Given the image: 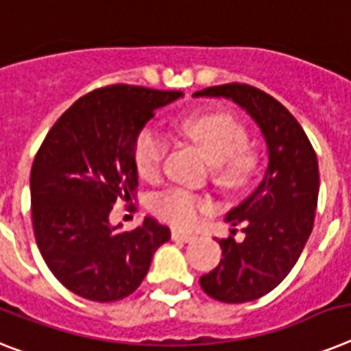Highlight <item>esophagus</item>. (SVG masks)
<instances>
[{
	"label": "esophagus",
	"mask_w": 351,
	"mask_h": 351,
	"mask_svg": "<svg viewBox=\"0 0 351 351\" xmlns=\"http://www.w3.org/2000/svg\"><path fill=\"white\" fill-rule=\"evenodd\" d=\"M171 240L182 241V243H191V241L196 240V236L191 234V232H184V230L173 229V230H171Z\"/></svg>",
	"instance_id": "34e87169"
}]
</instances>
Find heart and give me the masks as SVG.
Instances as JSON below:
<instances>
[{
    "mask_svg": "<svg viewBox=\"0 0 351 351\" xmlns=\"http://www.w3.org/2000/svg\"><path fill=\"white\" fill-rule=\"evenodd\" d=\"M182 135L202 147L209 160L218 166V180L236 187L249 180L258 167V153L245 146L247 131L227 113H205L180 122ZM167 153V141L155 128H144L133 147L136 173L144 180H156ZM151 210L158 218L176 227H193L205 213L210 202L182 187L164 191L151 198Z\"/></svg>",
    "mask_w": 351,
    "mask_h": 351,
    "instance_id": "b5f03b06",
    "label": "heart"
}]
</instances>
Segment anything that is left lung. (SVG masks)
Segmentation results:
<instances>
[{"label":"left lung","mask_w":351,"mask_h":351,"mask_svg":"<svg viewBox=\"0 0 351 351\" xmlns=\"http://www.w3.org/2000/svg\"><path fill=\"white\" fill-rule=\"evenodd\" d=\"M195 97H223L243 108L261 130L269 166L261 184L225 220L243 223L245 240H220V263L200 278L209 298L247 303L269 294L303 252L319 195L315 151L294 115L269 93L240 82L205 88Z\"/></svg>","instance_id":"1"}]
</instances>
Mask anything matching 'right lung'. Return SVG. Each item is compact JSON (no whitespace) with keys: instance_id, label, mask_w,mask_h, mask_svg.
<instances>
[{"instance_id":"right-lung-1","label":"right lung","mask_w":351,"mask_h":351,"mask_svg":"<svg viewBox=\"0 0 351 351\" xmlns=\"http://www.w3.org/2000/svg\"><path fill=\"white\" fill-rule=\"evenodd\" d=\"M182 95L128 84L99 88L73 102L43 141L30 173L34 234L50 272L73 294L97 303L128 298L169 241V229L155 218L121 232L110 213L117 200L135 196L138 133L155 110Z\"/></svg>"}]
</instances>
